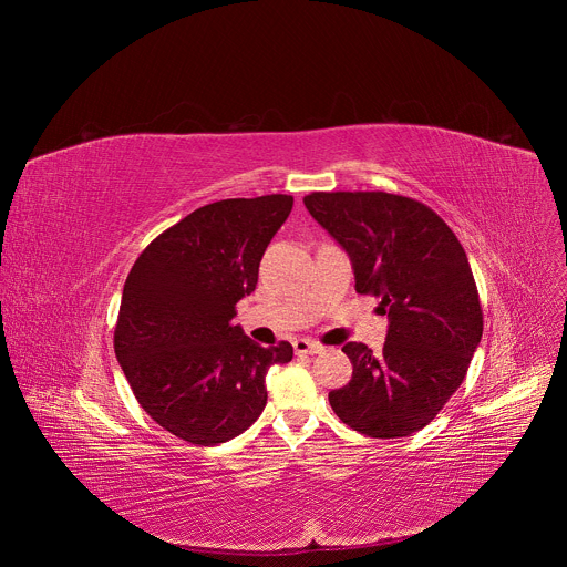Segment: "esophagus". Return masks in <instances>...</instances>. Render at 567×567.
Segmentation results:
<instances>
[{
    "label": "esophagus",
    "mask_w": 567,
    "mask_h": 567,
    "mask_svg": "<svg viewBox=\"0 0 567 567\" xmlns=\"http://www.w3.org/2000/svg\"><path fill=\"white\" fill-rule=\"evenodd\" d=\"M326 348H322L320 343H316V341H309V339H296L293 341V352L298 354V357H302V354H318V352H322Z\"/></svg>",
    "instance_id": "34e87169"
}]
</instances>
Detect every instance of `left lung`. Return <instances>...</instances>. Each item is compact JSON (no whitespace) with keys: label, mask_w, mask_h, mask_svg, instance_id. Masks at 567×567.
<instances>
[{"label":"left lung","mask_w":567,"mask_h":567,"mask_svg":"<svg viewBox=\"0 0 567 567\" xmlns=\"http://www.w3.org/2000/svg\"><path fill=\"white\" fill-rule=\"evenodd\" d=\"M305 206L350 256L357 291L377 296L390 320L381 352L343 346L352 381L330 392V406L368 437H409L462 385L482 339L466 254L446 221L411 197L311 193Z\"/></svg>","instance_id":"8db88e82"}]
</instances>
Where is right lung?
I'll list each match as a JSON object with an SVG mask.
<instances>
[{"label": "right lung", "instance_id": "add662e5", "mask_svg": "<svg viewBox=\"0 0 567 567\" xmlns=\"http://www.w3.org/2000/svg\"><path fill=\"white\" fill-rule=\"evenodd\" d=\"M291 206V195L202 206L154 237L125 280L116 359L141 409L184 442L245 433L267 406V370L293 357L291 343L262 348L233 326Z\"/></svg>", "mask_w": 567, "mask_h": 567}]
</instances>
